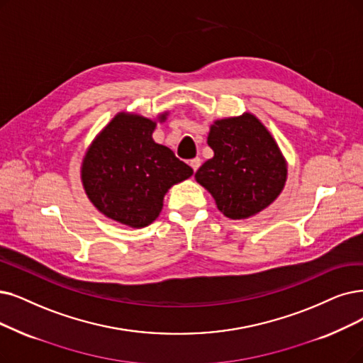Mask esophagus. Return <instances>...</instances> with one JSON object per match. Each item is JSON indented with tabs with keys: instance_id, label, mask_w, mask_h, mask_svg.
<instances>
[{
	"instance_id": "34e87169",
	"label": "esophagus",
	"mask_w": 363,
	"mask_h": 363,
	"mask_svg": "<svg viewBox=\"0 0 363 363\" xmlns=\"http://www.w3.org/2000/svg\"><path fill=\"white\" fill-rule=\"evenodd\" d=\"M189 165L192 167V169H194V171H196V169L199 168V165H201V159H199V157H195V159H192V161L189 162Z\"/></svg>"
}]
</instances>
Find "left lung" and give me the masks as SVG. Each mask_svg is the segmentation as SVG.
Instances as JSON below:
<instances>
[{
	"label": "left lung",
	"instance_id": "obj_1",
	"mask_svg": "<svg viewBox=\"0 0 363 363\" xmlns=\"http://www.w3.org/2000/svg\"><path fill=\"white\" fill-rule=\"evenodd\" d=\"M207 143L214 156L199 167L195 180L223 216L249 219L279 198L287 180L286 157L253 113L214 121Z\"/></svg>",
	"mask_w": 363,
	"mask_h": 363
}]
</instances>
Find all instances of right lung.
<instances>
[{
	"instance_id": "1",
	"label": "right lung",
	"mask_w": 363,
	"mask_h": 363,
	"mask_svg": "<svg viewBox=\"0 0 363 363\" xmlns=\"http://www.w3.org/2000/svg\"><path fill=\"white\" fill-rule=\"evenodd\" d=\"M156 119L121 111L96 134L86 149L80 179L84 194L108 219L129 228H144L156 220L164 196L174 184L189 179L194 169L171 149L155 143Z\"/></svg>"
}]
</instances>
